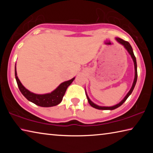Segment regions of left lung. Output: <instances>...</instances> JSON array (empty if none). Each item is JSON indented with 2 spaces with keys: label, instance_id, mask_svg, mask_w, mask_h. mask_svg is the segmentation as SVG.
I'll return each instance as SVG.
<instances>
[{
  "label": "left lung",
  "instance_id": "8db88e82",
  "mask_svg": "<svg viewBox=\"0 0 153 153\" xmlns=\"http://www.w3.org/2000/svg\"><path fill=\"white\" fill-rule=\"evenodd\" d=\"M116 40H117V41L119 43H120L121 45H122L124 46V47H125V48L126 49L127 51H128L129 54L131 55V58H132V59H133L134 64V69H135V76H134L133 84H132V86H131V89L129 90V91L128 92V94H126V97H124L123 99L121 100L120 102H119L118 104L114 105V106H112V107H101V106H98L97 105L94 104V102L90 100V99L88 97V96L87 93L86 92V97H87V98H88V101L89 104L91 105L92 107H94L95 108H97V109H100V110H113V109H115V108H118L119 107H120V106L121 105H123V103L127 100V98L129 97V96L131 94V92H132L134 87H135V86H136V82H137V77H138V73H137V63H136V59L135 56H134V52H133V49H132V48H131L130 44H129L128 42H127V41H125V40H123L122 39H121V38H116Z\"/></svg>",
  "mask_w": 153,
  "mask_h": 153
}]
</instances>
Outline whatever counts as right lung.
Here are the masks:
<instances>
[{
	"instance_id": "obj_1",
	"label": "right lung",
	"mask_w": 153,
	"mask_h": 153,
	"mask_svg": "<svg viewBox=\"0 0 153 153\" xmlns=\"http://www.w3.org/2000/svg\"><path fill=\"white\" fill-rule=\"evenodd\" d=\"M15 76L17 83V86L19 87V89L20 92H22V94L29 101L42 107H50L59 105L63 100V97L66 92L67 88L75 79V77H74V78L69 79L68 81L61 83L55 90H53L51 93L45 94H37L29 91L21 83L17 75L16 64H15Z\"/></svg>"
}]
</instances>
